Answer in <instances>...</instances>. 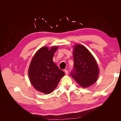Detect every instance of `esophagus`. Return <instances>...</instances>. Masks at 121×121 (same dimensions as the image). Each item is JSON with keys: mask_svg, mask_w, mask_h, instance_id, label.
Here are the masks:
<instances>
[{"mask_svg": "<svg viewBox=\"0 0 121 121\" xmlns=\"http://www.w3.org/2000/svg\"><path fill=\"white\" fill-rule=\"evenodd\" d=\"M65 75H67L69 74V72H68V70H67V69H65Z\"/></svg>", "mask_w": 121, "mask_h": 121, "instance_id": "1", "label": "esophagus"}]
</instances>
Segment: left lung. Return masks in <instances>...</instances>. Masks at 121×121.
Returning <instances> with one entry per match:
<instances>
[{
	"instance_id": "1",
	"label": "left lung",
	"mask_w": 121,
	"mask_h": 121,
	"mask_svg": "<svg viewBox=\"0 0 121 121\" xmlns=\"http://www.w3.org/2000/svg\"><path fill=\"white\" fill-rule=\"evenodd\" d=\"M74 68L71 73L72 77L82 87H88L95 82L99 69L92 54L81 44L74 46L73 50Z\"/></svg>"
}]
</instances>
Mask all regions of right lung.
Returning a JSON list of instances; mask_svg holds the SVG:
<instances>
[{"label": "right lung", "mask_w": 121, "mask_h": 121, "mask_svg": "<svg viewBox=\"0 0 121 121\" xmlns=\"http://www.w3.org/2000/svg\"><path fill=\"white\" fill-rule=\"evenodd\" d=\"M57 46L43 47L33 57L28 69L29 79L35 88L45 94L52 93L65 73L53 61Z\"/></svg>", "instance_id": "obj_1"}]
</instances>
